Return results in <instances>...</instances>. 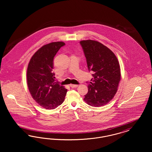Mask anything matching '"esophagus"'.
Wrapping results in <instances>:
<instances>
[{
  "label": "esophagus",
  "mask_w": 152,
  "mask_h": 152,
  "mask_svg": "<svg viewBox=\"0 0 152 152\" xmlns=\"http://www.w3.org/2000/svg\"><path fill=\"white\" fill-rule=\"evenodd\" d=\"M69 86L71 88H76L78 87V85H75V84H70Z\"/></svg>",
  "instance_id": "obj_1"
}]
</instances>
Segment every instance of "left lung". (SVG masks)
<instances>
[{"instance_id":"1","label":"left lung","mask_w":152,"mask_h":152,"mask_svg":"<svg viewBox=\"0 0 152 152\" xmlns=\"http://www.w3.org/2000/svg\"><path fill=\"white\" fill-rule=\"evenodd\" d=\"M80 43L89 71L94 72L84 100L92 107L104 106L112 100L117 91L121 80L119 63L114 53L99 42L87 40Z\"/></svg>"}]
</instances>
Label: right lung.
<instances>
[{
    "label": "right lung",
    "instance_id": "obj_1",
    "mask_svg": "<svg viewBox=\"0 0 152 152\" xmlns=\"http://www.w3.org/2000/svg\"><path fill=\"white\" fill-rule=\"evenodd\" d=\"M65 43L62 42L47 44L39 49L29 61L27 80L32 98L42 107L53 109L64 100L67 89L55 82L53 58Z\"/></svg>",
    "mask_w": 152,
    "mask_h": 152
}]
</instances>
